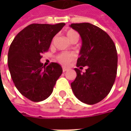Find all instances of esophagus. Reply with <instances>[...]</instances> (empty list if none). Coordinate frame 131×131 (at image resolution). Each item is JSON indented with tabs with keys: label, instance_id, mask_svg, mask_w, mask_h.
Listing matches in <instances>:
<instances>
[{
	"label": "esophagus",
	"instance_id": "esophagus-1",
	"mask_svg": "<svg viewBox=\"0 0 131 131\" xmlns=\"http://www.w3.org/2000/svg\"><path fill=\"white\" fill-rule=\"evenodd\" d=\"M67 70H68V68H66V67H63V72L66 71Z\"/></svg>",
	"mask_w": 131,
	"mask_h": 131
}]
</instances>
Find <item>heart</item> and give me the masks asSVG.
Returning a JSON list of instances; mask_svg holds the SVG:
<instances>
[{
  "label": "heart",
  "mask_w": 131,
  "mask_h": 131,
  "mask_svg": "<svg viewBox=\"0 0 131 131\" xmlns=\"http://www.w3.org/2000/svg\"><path fill=\"white\" fill-rule=\"evenodd\" d=\"M66 36L71 42H77L79 38V33L73 29H69L66 30ZM75 59V55L72 53L62 52L57 56V60L62 64H68Z\"/></svg>",
  "instance_id": "obj_1"
}]
</instances>
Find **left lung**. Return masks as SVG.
<instances>
[{
	"label": "left lung",
	"instance_id": "8db88e82",
	"mask_svg": "<svg viewBox=\"0 0 131 131\" xmlns=\"http://www.w3.org/2000/svg\"><path fill=\"white\" fill-rule=\"evenodd\" d=\"M82 40L80 57L74 68L77 77L71 84L75 96L82 102L93 105L107 96L113 86L117 71V52L115 44L104 30L90 23H73Z\"/></svg>",
	"mask_w": 131,
	"mask_h": 131
}]
</instances>
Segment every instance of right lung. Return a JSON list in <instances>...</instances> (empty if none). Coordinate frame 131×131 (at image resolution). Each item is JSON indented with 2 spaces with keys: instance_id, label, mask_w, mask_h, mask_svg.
Wrapping results in <instances>:
<instances>
[{
  "instance_id": "obj_1",
  "label": "right lung",
  "mask_w": 131,
  "mask_h": 131,
  "mask_svg": "<svg viewBox=\"0 0 131 131\" xmlns=\"http://www.w3.org/2000/svg\"><path fill=\"white\" fill-rule=\"evenodd\" d=\"M65 25H29L10 45L8 66L14 84L19 93L33 102L47 99L62 74L63 69L58 63L45 66L40 60L48 51L53 37Z\"/></svg>"
}]
</instances>
